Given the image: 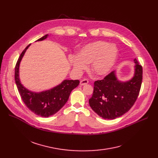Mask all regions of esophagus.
<instances>
[{"mask_svg": "<svg viewBox=\"0 0 158 158\" xmlns=\"http://www.w3.org/2000/svg\"><path fill=\"white\" fill-rule=\"evenodd\" d=\"M88 83V81L87 79H82V80L81 81V82H80V85L84 86V85H87Z\"/></svg>", "mask_w": 158, "mask_h": 158, "instance_id": "obj_1", "label": "esophagus"}]
</instances>
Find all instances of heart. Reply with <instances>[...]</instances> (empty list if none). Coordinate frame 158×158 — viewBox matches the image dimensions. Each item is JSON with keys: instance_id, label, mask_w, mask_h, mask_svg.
Here are the masks:
<instances>
[{"instance_id": "1", "label": "heart", "mask_w": 158, "mask_h": 158, "mask_svg": "<svg viewBox=\"0 0 158 158\" xmlns=\"http://www.w3.org/2000/svg\"><path fill=\"white\" fill-rule=\"evenodd\" d=\"M118 55V49L114 45L102 41H97L81 49L77 57H73L72 63L74 69L81 72L86 68V64L92 63L91 69L97 76L108 73L114 66Z\"/></svg>"}]
</instances>
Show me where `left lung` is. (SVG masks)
<instances>
[{
    "label": "left lung",
    "mask_w": 158,
    "mask_h": 158,
    "mask_svg": "<svg viewBox=\"0 0 158 158\" xmlns=\"http://www.w3.org/2000/svg\"><path fill=\"white\" fill-rule=\"evenodd\" d=\"M134 77L126 82L118 81L114 71L94 82L92 109L104 119H115L127 113L136 102L142 82V66L136 59Z\"/></svg>",
    "instance_id": "1"
}]
</instances>
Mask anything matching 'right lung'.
<instances>
[{"label":"right lung","mask_w":158,"mask_h":158,"mask_svg":"<svg viewBox=\"0 0 158 158\" xmlns=\"http://www.w3.org/2000/svg\"><path fill=\"white\" fill-rule=\"evenodd\" d=\"M48 35L37 40L41 41ZM30 44L21 53L16 62L15 70V80L20 97L29 110L42 117H48L56 113L67 102L72 91L79 84V80H64L57 86L49 89L35 93L28 90L21 84L19 79V65L22 57Z\"/></svg>","instance_id":"add662e5"}]
</instances>
